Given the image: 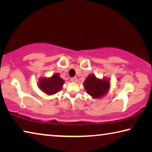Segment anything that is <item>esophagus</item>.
<instances>
[{
  "mask_svg": "<svg viewBox=\"0 0 152 152\" xmlns=\"http://www.w3.org/2000/svg\"><path fill=\"white\" fill-rule=\"evenodd\" d=\"M70 80L72 82H76L77 81V78H76V77H73V78H71Z\"/></svg>",
  "mask_w": 152,
  "mask_h": 152,
  "instance_id": "esophagus-1",
  "label": "esophagus"
}]
</instances>
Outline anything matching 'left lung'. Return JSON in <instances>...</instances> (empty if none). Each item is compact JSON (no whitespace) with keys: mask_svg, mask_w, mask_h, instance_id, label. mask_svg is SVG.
I'll return each mask as SVG.
<instances>
[{"mask_svg":"<svg viewBox=\"0 0 152 152\" xmlns=\"http://www.w3.org/2000/svg\"><path fill=\"white\" fill-rule=\"evenodd\" d=\"M84 85L88 94L94 98H100L108 91L110 82L107 80H99L94 75H90L84 81Z\"/></svg>","mask_w":152,"mask_h":152,"instance_id":"1","label":"left lung"}]
</instances>
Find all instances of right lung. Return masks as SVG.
<instances>
[{"instance_id":"right-lung-1","label":"right lung","mask_w":152,"mask_h":152,"mask_svg":"<svg viewBox=\"0 0 152 152\" xmlns=\"http://www.w3.org/2000/svg\"><path fill=\"white\" fill-rule=\"evenodd\" d=\"M64 81L59 77L58 74H53L51 78H42L39 80V86L41 90L48 94H53L60 91Z\"/></svg>"}]
</instances>
